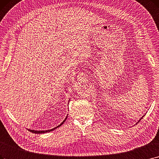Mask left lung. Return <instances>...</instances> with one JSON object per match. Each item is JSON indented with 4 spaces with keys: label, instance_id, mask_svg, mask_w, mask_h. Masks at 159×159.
I'll return each instance as SVG.
<instances>
[{
    "label": "left lung",
    "instance_id": "1",
    "mask_svg": "<svg viewBox=\"0 0 159 159\" xmlns=\"http://www.w3.org/2000/svg\"><path fill=\"white\" fill-rule=\"evenodd\" d=\"M143 117H142V118H143ZM142 118H141V119H140V120H142ZM140 120H139V121H140Z\"/></svg>",
    "mask_w": 159,
    "mask_h": 159
}]
</instances>
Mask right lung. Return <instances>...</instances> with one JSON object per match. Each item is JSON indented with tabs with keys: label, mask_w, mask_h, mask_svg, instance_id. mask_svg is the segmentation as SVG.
<instances>
[{
	"label": "right lung",
	"mask_w": 159,
	"mask_h": 159,
	"mask_svg": "<svg viewBox=\"0 0 159 159\" xmlns=\"http://www.w3.org/2000/svg\"><path fill=\"white\" fill-rule=\"evenodd\" d=\"M67 116H66V119L61 122V123L60 124V125H59L58 126H57V127H54V128H53V129H50V130H31V129H29V130L30 131V132H31V133H36V134H41V133H48V132H50V131H52V130H54V129H57L58 127H60L61 125H62V124L65 122V121L66 120V119H67Z\"/></svg>",
	"instance_id": "right-lung-1"
}]
</instances>
